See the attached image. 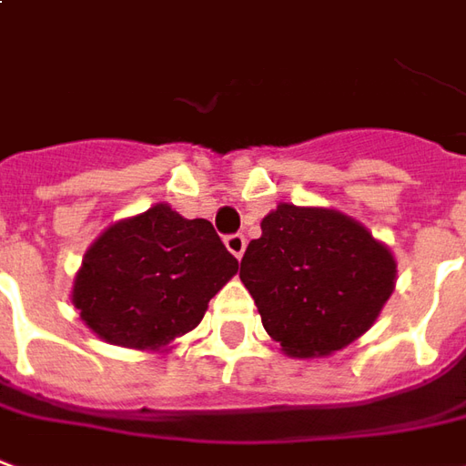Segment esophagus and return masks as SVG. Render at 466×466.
<instances>
[{
	"label": "esophagus",
	"instance_id": "obj_1",
	"mask_svg": "<svg viewBox=\"0 0 466 466\" xmlns=\"http://www.w3.org/2000/svg\"><path fill=\"white\" fill-rule=\"evenodd\" d=\"M224 244H227V249H229L237 259H242L244 249H247V239H244V234H229V237L224 239Z\"/></svg>",
	"mask_w": 466,
	"mask_h": 466
}]
</instances>
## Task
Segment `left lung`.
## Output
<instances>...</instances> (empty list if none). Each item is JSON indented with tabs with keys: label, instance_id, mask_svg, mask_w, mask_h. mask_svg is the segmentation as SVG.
I'll use <instances>...</instances> for the list:
<instances>
[{
	"label": "left lung",
	"instance_id": "obj_1",
	"mask_svg": "<svg viewBox=\"0 0 466 466\" xmlns=\"http://www.w3.org/2000/svg\"><path fill=\"white\" fill-rule=\"evenodd\" d=\"M239 279L288 356H330L376 323L396 285V259L340 211L279 204L247 247Z\"/></svg>",
	"mask_w": 466,
	"mask_h": 466
}]
</instances>
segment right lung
Instances as JSON below:
<instances>
[{
    "mask_svg": "<svg viewBox=\"0 0 466 466\" xmlns=\"http://www.w3.org/2000/svg\"><path fill=\"white\" fill-rule=\"evenodd\" d=\"M237 269L211 222L156 204L110 224L90 244L75 275L73 305L103 340L164 350L201 323Z\"/></svg>",
    "mask_w": 466,
    "mask_h": 466,
    "instance_id": "obj_1",
    "label": "right lung"
}]
</instances>
